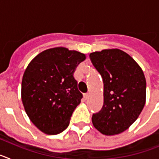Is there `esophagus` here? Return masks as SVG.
<instances>
[{
    "label": "esophagus",
    "mask_w": 159,
    "mask_h": 159,
    "mask_svg": "<svg viewBox=\"0 0 159 159\" xmlns=\"http://www.w3.org/2000/svg\"><path fill=\"white\" fill-rule=\"evenodd\" d=\"M84 97L85 99H88L89 98V93H85L84 94Z\"/></svg>",
    "instance_id": "1"
}]
</instances>
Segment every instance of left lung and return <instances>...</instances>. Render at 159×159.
I'll return each mask as SVG.
<instances>
[{"label": "left lung", "instance_id": "left-lung-1", "mask_svg": "<svg viewBox=\"0 0 159 159\" xmlns=\"http://www.w3.org/2000/svg\"><path fill=\"white\" fill-rule=\"evenodd\" d=\"M103 81V105L92 116L94 127L106 135L127 130L138 119L146 102V79L139 65L119 49L90 54Z\"/></svg>", "mask_w": 159, "mask_h": 159}]
</instances>
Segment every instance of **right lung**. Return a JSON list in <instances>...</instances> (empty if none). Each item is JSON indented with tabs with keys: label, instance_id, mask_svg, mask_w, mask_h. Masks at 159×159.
I'll list each match as a JSON object with an SVG mask.
<instances>
[{
	"label": "right lung",
	"instance_id": "1",
	"mask_svg": "<svg viewBox=\"0 0 159 159\" xmlns=\"http://www.w3.org/2000/svg\"><path fill=\"white\" fill-rule=\"evenodd\" d=\"M85 55L65 48L42 52L24 73L21 99L31 121L42 132L57 134L70 123L83 95L73 76Z\"/></svg>",
	"mask_w": 159,
	"mask_h": 159
}]
</instances>
